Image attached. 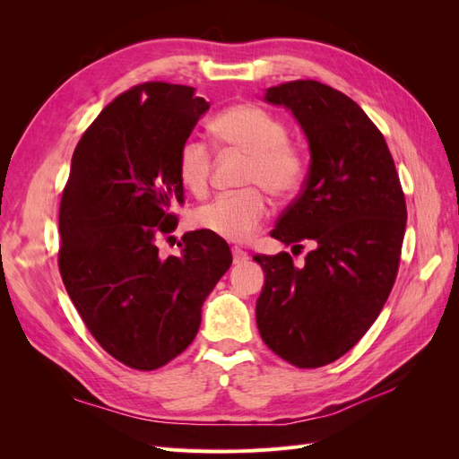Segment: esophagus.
<instances>
[{"instance_id":"34e87169","label":"esophagus","mask_w":459,"mask_h":459,"mask_svg":"<svg viewBox=\"0 0 459 459\" xmlns=\"http://www.w3.org/2000/svg\"><path fill=\"white\" fill-rule=\"evenodd\" d=\"M231 255H233V264H243V262L248 260V255L239 247H233L231 248Z\"/></svg>"}]
</instances>
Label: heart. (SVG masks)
I'll list each match as a JSON object with an SVG mask.
<instances>
[{"label": "heart", "mask_w": 459, "mask_h": 459, "mask_svg": "<svg viewBox=\"0 0 459 459\" xmlns=\"http://www.w3.org/2000/svg\"><path fill=\"white\" fill-rule=\"evenodd\" d=\"M211 132L218 145L248 155L243 184L253 187L218 195L199 208L195 221L221 239L243 243L270 214V203L261 187L277 199L293 195L302 184L307 162L302 151L287 140L285 122L253 103L221 110L212 118ZM176 166L179 182L195 195H204L212 169L211 145L197 135L186 137L178 149Z\"/></svg>", "instance_id": "b5f03b06"}]
</instances>
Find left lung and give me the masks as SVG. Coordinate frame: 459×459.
Listing matches in <instances>:
<instances>
[{"label": "left lung", "instance_id": "1", "mask_svg": "<svg viewBox=\"0 0 459 459\" xmlns=\"http://www.w3.org/2000/svg\"><path fill=\"white\" fill-rule=\"evenodd\" d=\"M272 105L299 120L310 147L300 195L272 238L312 251L256 255L264 289L256 325L268 349L297 368H322L349 352L381 314L394 285L406 199L379 128L349 95L316 80L268 88Z\"/></svg>", "mask_w": 459, "mask_h": 459}]
</instances>
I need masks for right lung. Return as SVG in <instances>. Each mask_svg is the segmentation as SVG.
I'll use <instances>...</instances> for the list:
<instances>
[{
    "label": "right lung",
    "instance_id": "obj_1",
    "mask_svg": "<svg viewBox=\"0 0 459 459\" xmlns=\"http://www.w3.org/2000/svg\"><path fill=\"white\" fill-rule=\"evenodd\" d=\"M195 88L145 82L108 103L78 142L59 211V272L93 339L151 371L195 339L204 299L231 266L218 235L186 233L179 256L157 239L184 204L178 149L206 113Z\"/></svg>",
    "mask_w": 459,
    "mask_h": 459
}]
</instances>
